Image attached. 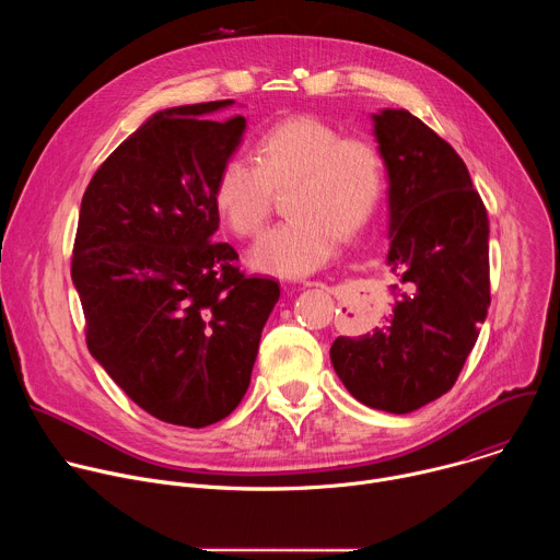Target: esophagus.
<instances>
[{"label":"esophagus","mask_w":560,"mask_h":560,"mask_svg":"<svg viewBox=\"0 0 560 560\" xmlns=\"http://www.w3.org/2000/svg\"><path fill=\"white\" fill-rule=\"evenodd\" d=\"M305 285H324V283H314V281H312V283H305Z\"/></svg>","instance_id":"34e87169"}]
</instances>
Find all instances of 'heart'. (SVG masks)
<instances>
[{"label": "heart", "mask_w": 560, "mask_h": 560, "mask_svg": "<svg viewBox=\"0 0 560 560\" xmlns=\"http://www.w3.org/2000/svg\"><path fill=\"white\" fill-rule=\"evenodd\" d=\"M255 164L230 156L217 173L212 201L221 221L238 236H257L285 190L288 221L253 248L255 268L303 277L324 268L339 246L374 214L385 168L378 148L363 137H341L332 124L294 115L270 126L255 143Z\"/></svg>", "instance_id": "1"}]
</instances>
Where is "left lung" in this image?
I'll use <instances>...</instances> for the list:
<instances>
[{"mask_svg": "<svg viewBox=\"0 0 560 560\" xmlns=\"http://www.w3.org/2000/svg\"><path fill=\"white\" fill-rule=\"evenodd\" d=\"M374 119L387 171L396 303L383 328L339 337L335 372L368 408L408 415L456 383L490 307V221L456 150L408 110Z\"/></svg>", "mask_w": 560, "mask_h": 560, "instance_id": "obj_1", "label": "left lung"}]
</instances>
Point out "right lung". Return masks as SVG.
Returning a JSON list of instances; mask_svg holds the SVG:
<instances>
[{"instance_id": "1", "label": "right lung", "mask_w": 560, "mask_h": 560, "mask_svg": "<svg viewBox=\"0 0 560 560\" xmlns=\"http://www.w3.org/2000/svg\"><path fill=\"white\" fill-rule=\"evenodd\" d=\"M232 100L152 115L93 175L79 210L72 283L86 343L108 376L154 419L206 428L250 385L279 283L246 277L217 242L212 188L242 143Z\"/></svg>"}]
</instances>
